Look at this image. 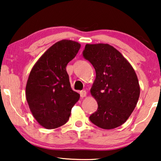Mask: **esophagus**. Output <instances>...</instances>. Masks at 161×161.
I'll list each match as a JSON object with an SVG mask.
<instances>
[{"instance_id": "obj_1", "label": "esophagus", "mask_w": 161, "mask_h": 161, "mask_svg": "<svg viewBox=\"0 0 161 161\" xmlns=\"http://www.w3.org/2000/svg\"><path fill=\"white\" fill-rule=\"evenodd\" d=\"M80 97H85L86 96V92L85 91V90H83V91H80Z\"/></svg>"}]
</instances>
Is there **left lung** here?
<instances>
[{"label": "left lung", "mask_w": 161, "mask_h": 161, "mask_svg": "<svg viewBox=\"0 0 161 161\" xmlns=\"http://www.w3.org/2000/svg\"><path fill=\"white\" fill-rule=\"evenodd\" d=\"M83 56L96 72L90 92L98 108L89 119L103 129L116 128L126 122L137 104L140 95L137 75L125 57L108 44H87Z\"/></svg>", "instance_id": "1"}]
</instances>
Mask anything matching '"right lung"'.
Segmentation results:
<instances>
[{
    "mask_svg": "<svg viewBox=\"0 0 161 161\" xmlns=\"http://www.w3.org/2000/svg\"><path fill=\"white\" fill-rule=\"evenodd\" d=\"M80 45L63 39L51 46L35 64L28 77L25 95L39 124L47 129L64 125L80 94L72 89L66 67Z\"/></svg>",
    "mask_w": 161,
    "mask_h": 161,
    "instance_id": "add662e5",
    "label": "right lung"
}]
</instances>
